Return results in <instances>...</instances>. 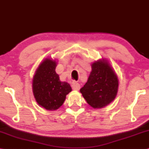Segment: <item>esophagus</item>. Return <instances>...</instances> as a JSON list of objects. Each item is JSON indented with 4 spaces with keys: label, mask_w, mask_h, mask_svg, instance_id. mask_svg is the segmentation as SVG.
I'll return each instance as SVG.
<instances>
[{
    "label": "esophagus",
    "mask_w": 149,
    "mask_h": 149,
    "mask_svg": "<svg viewBox=\"0 0 149 149\" xmlns=\"http://www.w3.org/2000/svg\"><path fill=\"white\" fill-rule=\"evenodd\" d=\"M72 87H73V89H74V90L78 91L80 89V85L77 82H74L72 85Z\"/></svg>",
    "instance_id": "1"
}]
</instances>
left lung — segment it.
<instances>
[{"instance_id":"1","label":"left lung","mask_w":149,"mask_h":149,"mask_svg":"<svg viewBox=\"0 0 149 149\" xmlns=\"http://www.w3.org/2000/svg\"><path fill=\"white\" fill-rule=\"evenodd\" d=\"M87 82L80 89L83 97L93 108H101L110 104L116 97L118 79L107 60L95 61L91 64Z\"/></svg>"}]
</instances>
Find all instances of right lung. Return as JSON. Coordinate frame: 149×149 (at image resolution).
Instances as JSON below:
<instances>
[{
	"label": "right lung",
	"mask_w": 149,
	"mask_h": 149,
	"mask_svg": "<svg viewBox=\"0 0 149 149\" xmlns=\"http://www.w3.org/2000/svg\"><path fill=\"white\" fill-rule=\"evenodd\" d=\"M56 62L46 58L39 65L33 78V93L38 104L47 110H55L63 104L72 91L67 82L60 81L55 69Z\"/></svg>",
	"instance_id": "add662e5"
}]
</instances>
